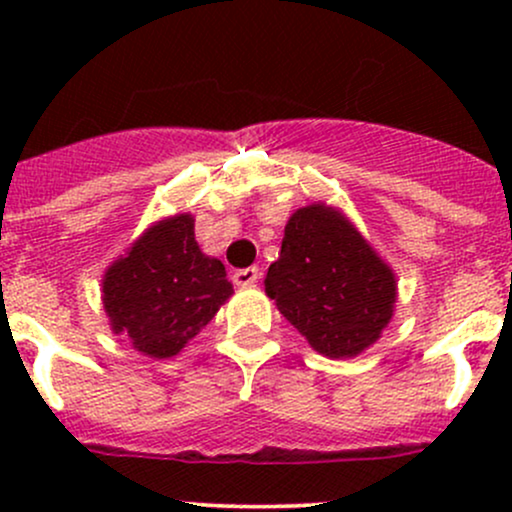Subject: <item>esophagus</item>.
Segmentation results:
<instances>
[{"label":"esophagus","mask_w":512,"mask_h":512,"mask_svg":"<svg viewBox=\"0 0 512 512\" xmlns=\"http://www.w3.org/2000/svg\"><path fill=\"white\" fill-rule=\"evenodd\" d=\"M257 279H260V269H257V267L238 269V272L233 274V281H236L238 286H252Z\"/></svg>","instance_id":"34e87169"}]
</instances>
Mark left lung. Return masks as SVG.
Segmentation results:
<instances>
[{"label": "left lung", "mask_w": 512, "mask_h": 512, "mask_svg": "<svg viewBox=\"0 0 512 512\" xmlns=\"http://www.w3.org/2000/svg\"><path fill=\"white\" fill-rule=\"evenodd\" d=\"M264 291L317 354L354 358L392 320L397 279L342 211L310 204L286 223Z\"/></svg>", "instance_id": "left-lung-1"}]
</instances>
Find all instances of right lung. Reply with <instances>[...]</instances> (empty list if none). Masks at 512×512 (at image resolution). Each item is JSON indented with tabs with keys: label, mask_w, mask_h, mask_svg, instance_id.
Listing matches in <instances>:
<instances>
[{
	"label": "right lung",
	"mask_w": 512,
	"mask_h": 512,
	"mask_svg": "<svg viewBox=\"0 0 512 512\" xmlns=\"http://www.w3.org/2000/svg\"><path fill=\"white\" fill-rule=\"evenodd\" d=\"M231 293L221 260L199 250L192 214L154 223L103 276L110 327L151 358L178 354Z\"/></svg>",
	"instance_id": "obj_1"
}]
</instances>
